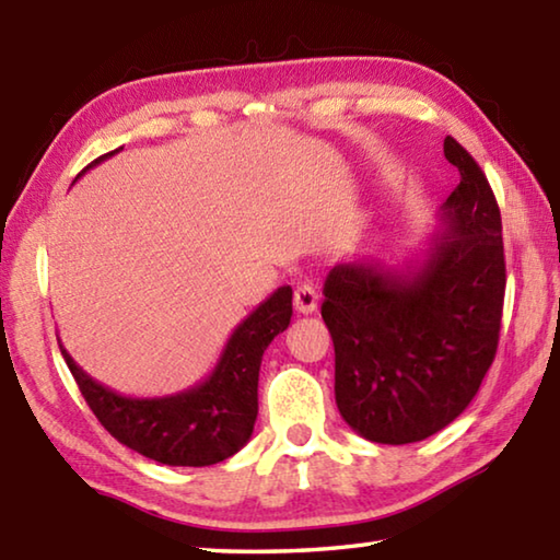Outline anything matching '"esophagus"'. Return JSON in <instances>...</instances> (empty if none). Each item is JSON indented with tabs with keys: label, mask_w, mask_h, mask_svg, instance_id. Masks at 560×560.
<instances>
[{
	"label": "esophagus",
	"mask_w": 560,
	"mask_h": 560,
	"mask_svg": "<svg viewBox=\"0 0 560 560\" xmlns=\"http://www.w3.org/2000/svg\"><path fill=\"white\" fill-rule=\"evenodd\" d=\"M293 308H296L303 316L314 314V311L318 308V291L314 283H308V281L299 283L296 291H293Z\"/></svg>",
	"instance_id": "esophagus-1"
}]
</instances>
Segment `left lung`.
Segmentation results:
<instances>
[{"label":"left lung","mask_w":560,"mask_h":560,"mask_svg":"<svg viewBox=\"0 0 560 560\" xmlns=\"http://www.w3.org/2000/svg\"><path fill=\"white\" fill-rule=\"evenodd\" d=\"M444 158L462 179L422 257L402 269L343 261L326 277L320 316L336 348V405L371 442L410 444L447 428L497 355L506 289L499 205L450 136Z\"/></svg>","instance_id":"8db88e82"}]
</instances>
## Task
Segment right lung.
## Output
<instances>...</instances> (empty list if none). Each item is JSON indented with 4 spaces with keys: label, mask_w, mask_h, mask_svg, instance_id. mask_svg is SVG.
<instances>
[{
    "label": "right lung",
    "mask_w": 560,
    "mask_h": 560,
    "mask_svg": "<svg viewBox=\"0 0 560 560\" xmlns=\"http://www.w3.org/2000/svg\"><path fill=\"white\" fill-rule=\"evenodd\" d=\"M291 296V287H279L232 330L214 371L202 383L165 397H128L110 390L75 365L61 340L59 348L93 415L120 444L167 467H210L232 457L252 438L259 412L261 355L289 328Z\"/></svg>",
    "instance_id": "obj_1"
}]
</instances>
